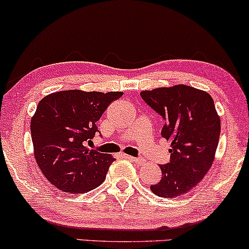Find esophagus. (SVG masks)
<instances>
[{
	"instance_id": "obj_1",
	"label": "esophagus",
	"mask_w": 249,
	"mask_h": 249,
	"mask_svg": "<svg viewBox=\"0 0 249 249\" xmlns=\"http://www.w3.org/2000/svg\"><path fill=\"white\" fill-rule=\"evenodd\" d=\"M123 157H124L125 159H128V160L133 161V162H137V163H142V162H143V160H142V158H134V157H130V155H127V154H124V155H123Z\"/></svg>"
}]
</instances>
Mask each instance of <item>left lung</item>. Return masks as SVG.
Here are the masks:
<instances>
[{"mask_svg": "<svg viewBox=\"0 0 249 249\" xmlns=\"http://www.w3.org/2000/svg\"><path fill=\"white\" fill-rule=\"evenodd\" d=\"M162 117L161 136L170 142V160L161 179L151 185L159 197L174 198L196 187L210 169L220 136V118L208 92L178 85L140 92Z\"/></svg>", "mask_w": 249, "mask_h": 249, "instance_id": "obj_1", "label": "left lung"}]
</instances>
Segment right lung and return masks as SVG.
Returning <instances> with one entry per match:
<instances>
[{"label": "right lung", "instance_id": "add662e5", "mask_svg": "<svg viewBox=\"0 0 249 249\" xmlns=\"http://www.w3.org/2000/svg\"><path fill=\"white\" fill-rule=\"evenodd\" d=\"M121 91L65 90L38 103L31 119L35 158L45 178L59 190L88 193L106 179L115 159L89 148L96 122Z\"/></svg>", "mask_w": 249, "mask_h": 249}]
</instances>
